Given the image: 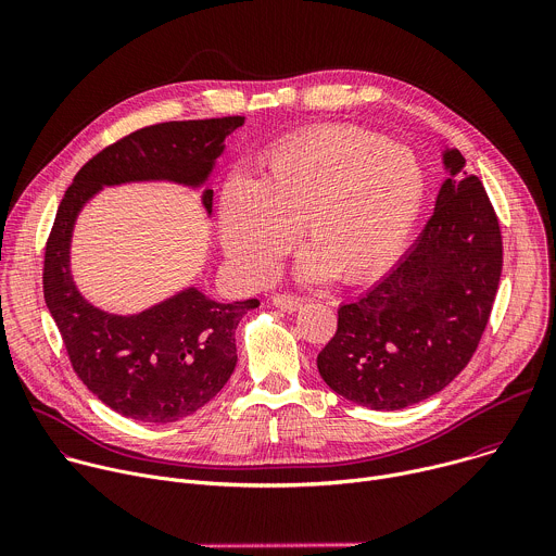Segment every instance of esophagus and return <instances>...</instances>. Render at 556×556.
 <instances>
[{"label":"esophagus","mask_w":556,"mask_h":556,"mask_svg":"<svg viewBox=\"0 0 556 556\" xmlns=\"http://www.w3.org/2000/svg\"><path fill=\"white\" fill-rule=\"evenodd\" d=\"M273 305L281 307L283 312H296V309L303 305V301H301L299 296H294V294L279 292V294H275V296H273Z\"/></svg>","instance_id":"obj_1"}]
</instances>
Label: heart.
I'll list each match as a JSON object with an SVG mask.
<instances>
[{"mask_svg":"<svg viewBox=\"0 0 556 556\" xmlns=\"http://www.w3.org/2000/svg\"><path fill=\"white\" fill-rule=\"evenodd\" d=\"M427 195L414 149L352 125H319L277 142L260 180L230 176L219 195V230L230 262L266 281L301 226L303 273L361 283L405 249Z\"/></svg>","mask_w":556,"mask_h":556,"instance_id":"heart-1","label":"heart"}]
</instances>
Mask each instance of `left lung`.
Wrapping results in <instances>:
<instances>
[{
	"mask_svg": "<svg viewBox=\"0 0 556 556\" xmlns=\"http://www.w3.org/2000/svg\"><path fill=\"white\" fill-rule=\"evenodd\" d=\"M448 178L416 247L361 299L339 307L337 334L316 356L343 399L395 412L427 401L470 361L502 277V230L464 155L444 151Z\"/></svg>",
	"mask_w": 556,
	"mask_h": 556,
	"instance_id": "8db88e82",
	"label": "left lung"
}]
</instances>
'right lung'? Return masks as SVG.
Listing matches in <instances>:
<instances>
[{"instance_id": "right-lung-1", "label": "right lung", "mask_w": 556, "mask_h": 556, "mask_svg": "<svg viewBox=\"0 0 556 556\" xmlns=\"http://www.w3.org/2000/svg\"><path fill=\"white\" fill-rule=\"evenodd\" d=\"M244 116L149 125L108 144L67 187L43 257V296L76 376L116 414L167 425L202 409L230 378L235 330L257 299L217 303L189 288L136 316L90 305L70 277V237L81 206L103 187L174 180L200 187ZM213 208V191L202 195Z\"/></svg>"}]
</instances>
